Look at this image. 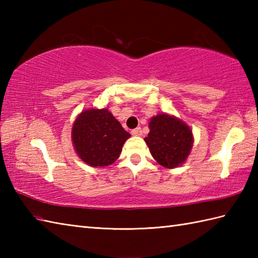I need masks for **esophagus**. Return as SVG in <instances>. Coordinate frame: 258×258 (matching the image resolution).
Returning <instances> with one entry per match:
<instances>
[{
    "mask_svg": "<svg viewBox=\"0 0 258 258\" xmlns=\"http://www.w3.org/2000/svg\"><path fill=\"white\" fill-rule=\"evenodd\" d=\"M132 135H134V136H140V135H142V128L141 127H136V128H134V130H132Z\"/></svg>",
    "mask_w": 258,
    "mask_h": 258,
    "instance_id": "34e87169",
    "label": "esophagus"
}]
</instances>
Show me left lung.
<instances>
[{"mask_svg": "<svg viewBox=\"0 0 258 258\" xmlns=\"http://www.w3.org/2000/svg\"><path fill=\"white\" fill-rule=\"evenodd\" d=\"M144 141L154 160L167 168L183 164L193 146L190 128L167 114H158L151 119L150 133Z\"/></svg>", "mask_w": 258, "mask_h": 258, "instance_id": "left-lung-1", "label": "left lung"}]
</instances>
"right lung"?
Returning <instances> with one entry per match:
<instances>
[{"label": "right lung", "mask_w": 258, "mask_h": 258, "mask_svg": "<svg viewBox=\"0 0 258 258\" xmlns=\"http://www.w3.org/2000/svg\"><path fill=\"white\" fill-rule=\"evenodd\" d=\"M131 136L106 108L81 113L72 130L78 155L93 167H104L117 160L124 142Z\"/></svg>", "instance_id": "add662e5"}]
</instances>
